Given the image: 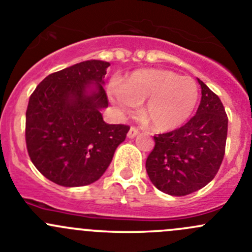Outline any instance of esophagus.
<instances>
[{"instance_id":"esophagus-1","label":"esophagus","mask_w":252,"mask_h":252,"mask_svg":"<svg viewBox=\"0 0 252 252\" xmlns=\"http://www.w3.org/2000/svg\"><path fill=\"white\" fill-rule=\"evenodd\" d=\"M139 134V130L136 128H133V126H131L130 129H129V131H128V138L129 139H133V138H135L136 135H138Z\"/></svg>"}]
</instances>
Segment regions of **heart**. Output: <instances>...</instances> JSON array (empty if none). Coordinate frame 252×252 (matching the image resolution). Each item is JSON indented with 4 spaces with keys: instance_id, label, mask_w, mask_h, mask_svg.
<instances>
[{
    "instance_id": "heart-1",
    "label": "heart",
    "mask_w": 252,
    "mask_h": 252,
    "mask_svg": "<svg viewBox=\"0 0 252 252\" xmlns=\"http://www.w3.org/2000/svg\"><path fill=\"white\" fill-rule=\"evenodd\" d=\"M109 98L123 113H131L143 103L141 118L154 130L171 131L194 113L199 90L191 77L168 70L144 69L133 72L119 86L111 87Z\"/></svg>"
}]
</instances>
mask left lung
Masks as SVG:
<instances>
[{
    "mask_svg": "<svg viewBox=\"0 0 252 252\" xmlns=\"http://www.w3.org/2000/svg\"><path fill=\"white\" fill-rule=\"evenodd\" d=\"M202 98L197 113L170 133L154 136L146 172L158 189L170 196H187L208 185L225 153L228 117L219 97L198 79Z\"/></svg>",
    "mask_w": 252,
    "mask_h": 252,
    "instance_id": "obj_1",
    "label": "left lung"
}]
</instances>
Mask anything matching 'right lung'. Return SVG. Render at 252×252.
Masks as SVG:
<instances>
[{
    "label": "right lung",
    "instance_id": "1",
    "mask_svg": "<svg viewBox=\"0 0 252 252\" xmlns=\"http://www.w3.org/2000/svg\"><path fill=\"white\" fill-rule=\"evenodd\" d=\"M109 63L87 60L46 76L36 86L26 113V143L39 172L56 185L96 182L108 168L129 126L107 124L103 89Z\"/></svg>",
    "mask_w": 252,
    "mask_h": 252
}]
</instances>
